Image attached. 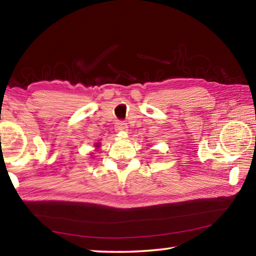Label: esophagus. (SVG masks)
<instances>
[{
	"label": "esophagus",
	"instance_id": "esophagus-1",
	"mask_svg": "<svg viewBox=\"0 0 256 256\" xmlns=\"http://www.w3.org/2000/svg\"><path fill=\"white\" fill-rule=\"evenodd\" d=\"M128 130V125L124 122H118L116 123V131L118 132H125Z\"/></svg>",
	"mask_w": 256,
	"mask_h": 256
}]
</instances>
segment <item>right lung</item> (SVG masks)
Returning <instances> with one entry per match:
<instances>
[{
  "label": "right lung",
  "instance_id": "right-lung-1",
  "mask_svg": "<svg viewBox=\"0 0 256 256\" xmlns=\"http://www.w3.org/2000/svg\"><path fill=\"white\" fill-rule=\"evenodd\" d=\"M97 148H98V144H97Z\"/></svg>",
  "mask_w": 256,
  "mask_h": 256
}]
</instances>
